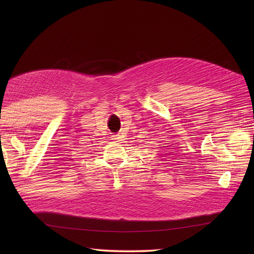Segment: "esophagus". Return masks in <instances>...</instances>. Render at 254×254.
<instances>
[{
	"label": "esophagus",
	"mask_w": 254,
	"mask_h": 254,
	"mask_svg": "<svg viewBox=\"0 0 254 254\" xmlns=\"http://www.w3.org/2000/svg\"><path fill=\"white\" fill-rule=\"evenodd\" d=\"M111 138H112V140H114V141H120V139H121L120 134H113Z\"/></svg>",
	"instance_id": "1"
}]
</instances>
